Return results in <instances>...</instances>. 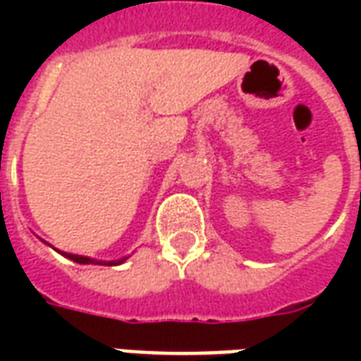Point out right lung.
<instances>
[{
    "label": "right lung",
    "instance_id": "right-lung-1",
    "mask_svg": "<svg viewBox=\"0 0 361 361\" xmlns=\"http://www.w3.org/2000/svg\"><path fill=\"white\" fill-rule=\"evenodd\" d=\"M61 253V251H59ZM61 255H66V257H69L71 261H75V263H81V265H90V263H94V265H119V263H123L126 259H121V261H110V263H102V261H94V259H89V257H82V255H71V253H61Z\"/></svg>",
    "mask_w": 361,
    "mask_h": 361
}]
</instances>
